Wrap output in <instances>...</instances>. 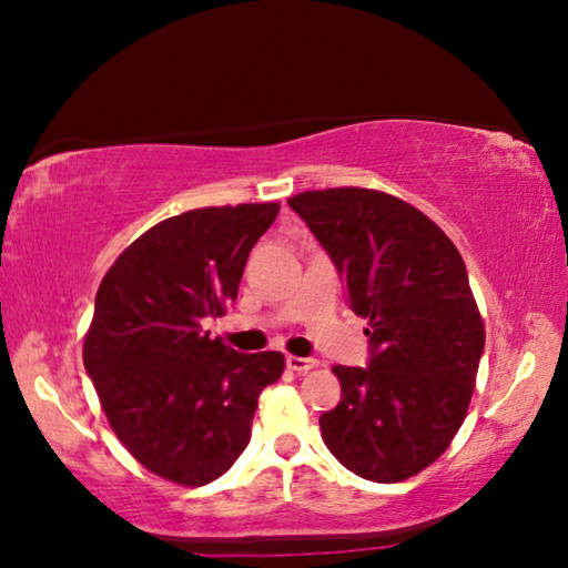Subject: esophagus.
I'll return each instance as SVG.
<instances>
[{
	"instance_id": "obj_1",
	"label": "esophagus",
	"mask_w": 568,
	"mask_h": 568,
	"mask_svg": "<svg viewBox=\"0 0 568 568\" xmlns=\"http://www.w3.org/2000/svg\"><path fill=\"white\" fill-rule=\"evenodd\" d=\"M285 365L291 371H295V373H307V371H313L315 365H318V361H315V358H301V355H287Z\"/></svg>"
}]
</instances>
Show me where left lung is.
Here are the masks:
<instances>
[{
    "label": "left lung",
    "mask_w": 568,
    "mask_h": 568,
    "mask_svg": "<svg viewBox=\"0 0 568 568\" xmlns=\"http://www.w3.org/2000/svg\"><path fill=\"white\" fill-rule=\"evenodd\" d=\"M287 205L368 321V368H333L343 393L321 416L325 446L376 484L416 476L458 434L486 343L464 257L434 220L386 192L307 190Z\"/></svg>",
    "instance_id": "8db88e82"
}]
</instances>
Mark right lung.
Wrapping results in <instances>:
<instances>
[{"label":"right lung","mask_w":568,"mask_h":568,"mask_svg":"<svg viewBox=\"0 0 568 568\" xmlns=\"http://www.w3.org/2000/svg\"><path fill=\"white\" fill-rule=\"evenodd\" d=\"M277 210L247 203L162 220L100 283L84 371L122 446L172 484L223 476L247 446L257 396L283 376V353H237L203 331L235 303Z\"/></svg>","instance_id":"right-lung-1"}]
</instances>
